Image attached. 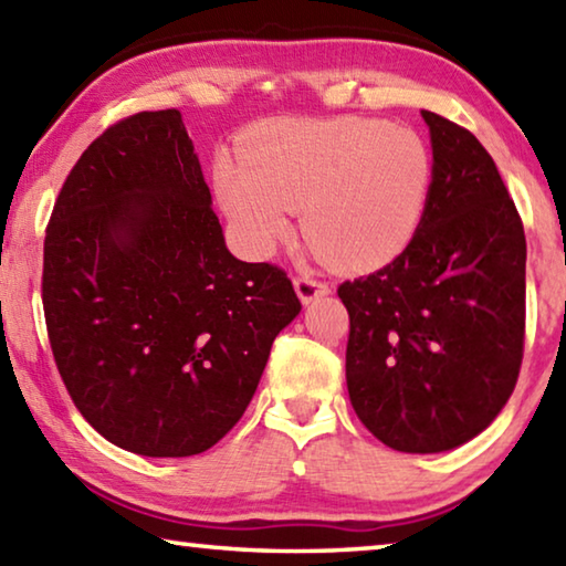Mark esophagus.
Here are the masks:
<instances>
[{"mask_svg": "<svg viewBox=\"0 0 566 566\" xmlns=\"http://www.w3.org/2000/svg\"><path fill=\"white\" fill-rule=\"evenodd\" d=\"M294 290H297V297L302 300V304H312L315 300L329 294V286L315 280V276H297V280H294Z\"/></svg>", "mask_w": 566, "mask_h": 566, "instance_id": "34e87169", "label": "esophagus"}]
</instances>
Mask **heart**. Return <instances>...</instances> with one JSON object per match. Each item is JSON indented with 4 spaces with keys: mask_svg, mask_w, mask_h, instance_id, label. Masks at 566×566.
I'll list each match as a JSON object with an SVG mask.
<instances>
[{
    "mask_svg": "<svg viewBox=\"0 0 566 566\" xmlns=\"http://www.w3.org/2000/svg\"><path fill=\"white\" fill-rule=\"evenodd\" d=\"M430 186L426 143L365 118L264 123L241 143V160L213 166V191L247 254H272L290 234V209H302L304 241L345 272H370L408 249Z\"/></svg>",
    "mask_w": 566,
    "mask_h": 566,
    "instance_id": "b5f03b06",
    "label": "heart"
}]
</instances>
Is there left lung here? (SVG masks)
I'll use <instances>...</instances> for the list:
<instances>
[{"label": "left lung", "instance_id": "1", "mask_svg": "<svg viewBox=\"0 0 566 566\" xmlns=\"http://www.w3.org/2000/svg\"><path fill=\"white\" fill-rule=\"evenodd\" d=\"M433 186L408 249L339 284L349 402L402 453L471 441L506 406L524 355L522 217L479 138L423 111Z\"/></svg>", "mask_w": 566, "mask_h": 566}]
</instances>
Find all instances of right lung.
I'll list each match as a JSON object with an SVG mask.
<instances>
[{"label":"right lung","instance_id":"right-lung-1","mask_svg":"<svg viewBox=\"0 0 566 566\" xmlns=\"http://www.w3.org/2000/svg\"><path fill=\"white\" fill-rule=\"evenodd\" d=\"M42 307L62 382L97 433L150 459L209 451L302 304L280 266L227 249L176 107L90 143L44 237Z\"/></svg>","mask_w":566,"mask_h":566}]
</instances>
